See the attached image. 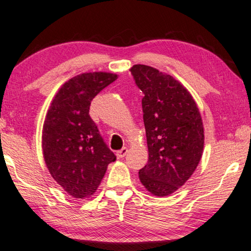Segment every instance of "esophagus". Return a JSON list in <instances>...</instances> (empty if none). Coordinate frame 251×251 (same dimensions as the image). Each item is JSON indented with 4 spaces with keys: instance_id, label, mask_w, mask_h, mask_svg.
Instances as JSON below:
<instances>
[{
    "instance_id": "obj_1",
    "label": "esophagus",
    "mask_w": 251,
    "mask_h": 251,
    "mask_svg": "<svg viewBox=\"0 0 251 251\" xmlns=\"http://www.w3.org/2000/svg\"><path fill=\"white\" fill-rule=\"evenodd\" d=\"M126 153H128V148H126V147H123L121 150H119V151H117V157L118 158H125L126 155Z\"/></svg>"
}]
</instances>
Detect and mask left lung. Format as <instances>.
I'll use <instances>...</instances> for the list:
<instances>
[{
	"label": "left lung",
	"instance_id": "obj_1",
	"mask_svg": "<svg viewBox=\"0 0 251 251\" xmlns=\"http://www.w3.org/2000/svg\"><path fill=\"white\" fill-rule=\"evenodd\" d=\"M142 99L148 163L139 170L151 194L169 196L190 178L202 155L203 126L191 94L174 77L143 64L131 68Z\"/></svg>",
	"mask_w": 251,
	"mask_h": 251
}]
</instances>
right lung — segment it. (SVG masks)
Wrapping results in <instances>:
<instances>
[{
    "mask_svg": "<svg viewBox=\"0 0 251 251\" xmlns=\"http://www.w3.org/2000/svg\"><path fill=\"white\" fill-rule=\"evenodd\" d=\"M117 77L105 72L72 77L57 92L45 118V163L55 181L75 198L92 195L108 164L117 159L89 114L93 98Z\"/></svg>",
    "mask_w": 251,
    "mask_h": 251,
    "instance_id": "1",
    "label": "right lung"
}]
</instances>
